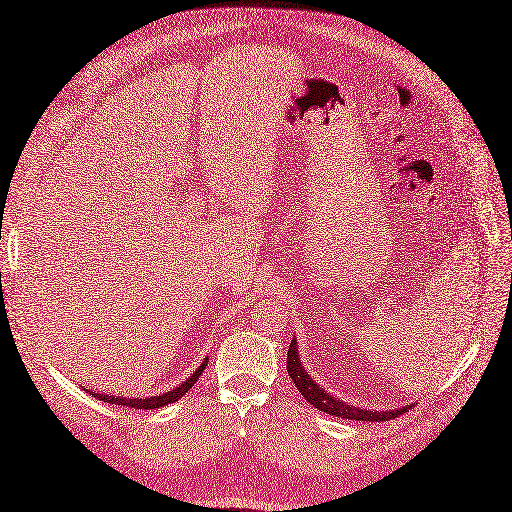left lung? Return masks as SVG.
I'll use <instances>...</instances> for the list:
<instances>
[{
  "label": "left lung",
  "instance_id": "8db88e82",
  "mask_svg": "<svg viewBox=\"0 0 512 512\" xmlns=\"http://www.w3.org/2000/svg\"><path fill=\"white\" fill-rule=\"evenodd\" d=\"M286 359H288V364H286L288 375H290V379H293L295 388L301 392V396L306 398L312 407L329 413V416H338V418H347V420H362V422H383V420H392V418L400 416V413H405L411 407V405H405V407L385 409V411L364 409V407L347 403V400H340L334 394H329L323 385L316 383L308 375V370L303 368L301 357H299L297 338L290 340Z\"/></svg>",
  "mask_w": 512,
  "mask_h": 512
}]
</instances>
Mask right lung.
<instances>
[{"mask_svg": "<svg viewBox=\"0 0 512 512\" xmlns=\"http://www.w3.org/2000/svg\"><path fill=\"white\" fill-rule=\"evenodd\" d=\"M206 359L209 357H204L202 362H200V366L196 368V372H193V375L189 377V379H185L183 383H178L176 388H172L170 392H165V394H159V396H148V398H127V396H109V394H99V392H90L94 398H99V400H103V403H109V405H127V407H133V409H159V407H163V405H170V403H176L178 398H183L185 396V392H189L191 390V385L198 381V377L202 375L204 372V368H206Z\"/></svg>", "mask_w": 512, "mask_h": 512, "instance_id": "add662e5", "label": "right lung"}]
</instances>
